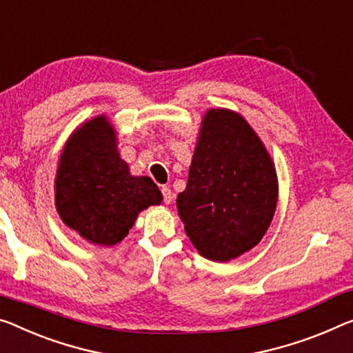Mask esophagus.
I'll return each mask as SVG.
<instances>
[{
	"label": "esophagus",
	"mask_w": 353,
	"mask_h": 353,
	"mask_svg": "<svg viewBox=\"0 0 353 353\" xmlns=\"http://www.w3.org/2000/svg\"><path fill=\"white\" fill-rule=\"evenodd\" d=\"M161 192H162V199H164V203L169 205V203L172 202V199H173V194H172V191H170V188L162 186Z\"/></svg>",
	"instance_id": "esophagus-1"
}]
</instances>
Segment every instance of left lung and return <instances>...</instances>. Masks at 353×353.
Segmentation results:
<instances>
[{"label": "left lung", "mask_w": 353, "mask_h": 353, "mask_svg": "<svg viewBox=\"0 0 353 353\" xmlns=\"http://www.w3.org/2000/svg\"><path fill=\"white\" fill-rule=\"evenodd\" d=\"M278 202L271 158L246 120L219 108L203 118L176 208L203 257L227 262L262 240Z\"/></svg>", "instance_id": "left-lung-1"}]
</instances>
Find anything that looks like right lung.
I'll return each mask as SVG.
<instances>
[{
  "mask_svg": "<svg viewBox=\"0 0 353 353\" xmlns=\"http://www.w3.org/2000/svg\"><path fill=\"white\" fill-rule=\"evenodd\" d=\"M57 210L64 224L94 245L120 243L140 211L162 194L148 176H132L117 150L115 131L97 117L75 131L59 159Z\"/></svg>",
  "mask_w": 353,
  "mask_h": 353,
  "instance_id": "obj_1",
  "label": "right lung"
}]
</instances>
